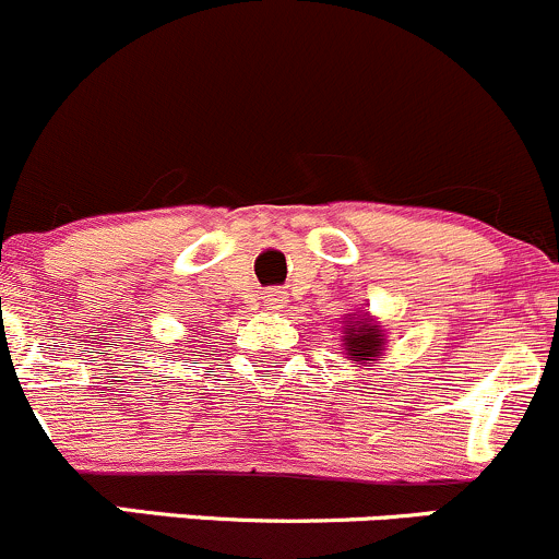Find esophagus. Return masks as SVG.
<instances>
[{
    "mask_svg": "<svg viewBox=\"0 0 559 559\" xmlns=\"http://www.w3.org/2000/svg\"><path fill=\"white\" fill-rule=\"evenodd\" d=\"M264 302H267V308H273V311H278V308L286 306V292H284V289H270V292H264Z\"/></svg>",
    "mask_w": 559,
    "mask_h": 559,
    "instance_id": "esophagus-1",
    "label": "esophagus"
}]
</instances>
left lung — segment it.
I'll list each match as a JSON object with an SVG mask.
<instances>
[{"instance_id": "left-lung-1", "label": "left lung", "mask_w": 559, "mask_h": 559, "mask_svg": "<svg viewBox=\"0 0 559 559\" xmlns=\"http://www.w3.org/2000/svg\"><path fill=\"white\" fill-rule=\"evenodd\" d=\"M381 343H384L381 330H373V326H368L365 321H359V326H352V330L346 332V346L354 362H359V359L365 357H379Z\"/></svg>"}]
</instances>
